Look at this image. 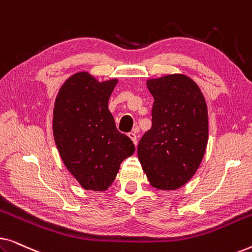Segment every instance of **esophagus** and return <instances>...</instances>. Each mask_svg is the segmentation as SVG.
Instances as JSON below:
<instances>
[{"label": "esophagus", "instance_id": "34e87169", "mask_svg": "<svg viewBox=\"0 0 252 252\" xmlns=\"http://www.w3.org/2000/svg\"><path fill=\"white\" fill-rule=\"evenodd\" d=\"M128 137H129V139H130V140H132V141H133V143H134V144H135V146H136V144H137V139H136V134H135V133H129V134H128Z\"/></svg>", "mask_w": 252, "mask_h": 252}]
</instances>
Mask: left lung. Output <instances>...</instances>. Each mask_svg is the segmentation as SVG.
Instances as JSON below:
<instances>
[{
    "mask_svg": "<svg viewBox=\"0 0 252 252\" xmlns=\"http://www.w3.org/2000/svg\"><path fill=\"white\" fill-rule=\"evenodd\" d=\"M154 97L153 126L140 140L137 157L150 185L175 190L198 170L209 140L208 106L197 84L174 73L148 79Z\"/></svg>",
    "mask_w": 252,
    "mask_h": 252,
    "instance_id": "8db88e82",
    "label": "left lung"
}]
</instances>
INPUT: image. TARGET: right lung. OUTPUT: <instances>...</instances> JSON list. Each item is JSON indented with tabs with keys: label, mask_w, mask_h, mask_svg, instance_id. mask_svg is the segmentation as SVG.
Returning a JSON list of instances; mask_svg holds the SVG:
<instances>
[{
	"label": "right lung",
	"mask_w": 252,
	"mask_h": 252,
	"mask_svg": "<svg viewBox=\"0 0 252 252\" xmlns=\"http://www.w3.org/2000/svg\"><path fill=\"white\" fill-rule=\"evenodd\" d=\"M118 79L98 81L81 71L66 79L55 99L53 133L67 171L86 190L105 191L135 147L118 132L108 103Z\"/></svg>",
	"instance_id": "right-lung-1"
}]
</instances>
